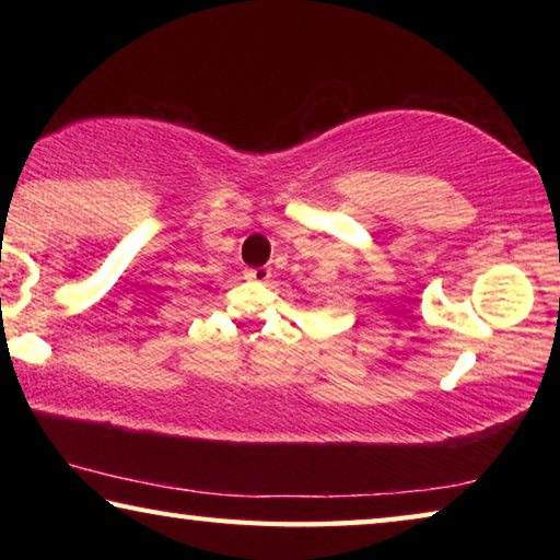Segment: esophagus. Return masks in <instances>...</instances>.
I'll list each match as a JSON object with an SVG mask.
<instances>
[{"instance_id": "esophagus-1", "label": "esophagus", "mask_w": 560, "mask_h": 560, "mask_svg": "<svg viewBox=\"0 0 560 560\" xmlns=\"http://www.w3.org/2000/svg\"><path fill=\"white\" fill-rule=\"evenodd\" d=\"M244 277L249 279V281L264 283V281H269V277H271V269H269V267H259V269H246V271H244Z\"/></svg>"}]
</instances>
